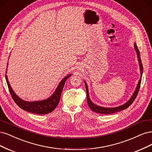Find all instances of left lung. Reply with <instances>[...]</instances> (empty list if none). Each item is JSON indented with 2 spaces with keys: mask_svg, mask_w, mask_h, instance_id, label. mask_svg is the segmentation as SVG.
Masks as SVG:
<instances>
[{
  "mask_svg": "<svg viewBox=\"0 0 152 152\" xmlns=\"http://www.w3.org/2000/svg\"><path fill=\"white\" fill-rule=\"evenodd\" d=\"M134 47L135 51L136 52L137 57H138L141 76H140V80L138 83V85H137V86H136V89H135V90L133 93V94L132 95L131 97L130 98L128 102H126L125 104H124L123 105H120V106H118V107H100V106H99V105L95 104L94 103H93L91 102V100H90V96H89L88 87V85L86 84V81L84 80L85 87H86V90L87 102H88V106L90 107V108L93 111H94L95 112H96V113L101 114H113V113H115V112H119L121 110H124V109L128 108V107H129L132 104H133V102H134L137 95H138V91H139L140 88L141 82V77H142V75H143V66H142V62H141V57H140V53L138 48V47H137L136 43H134Z\"/></svg>",
  "mask_w": 152,
  "mask_h": 152,
  "instance_id": "8db88e82",
  "label": "left lung"
}]
</instances>
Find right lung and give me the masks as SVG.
<instances>
[{
	"label": "right lung",
	"instance_id": "1",
	"mask_svg": "<svg viewBox=\"0 0 152 152\" xmlns=\"http://www.w3.org/2000/svg\"><path fill=\"white\" fill-rule=\"evenodd\" d=\"M8 66V63H7ZM7 69L6 74L7 73ZM72 74L68 75L65 76L61 81L59 84L57 86V88L56 89L53 94L48 99L38 100V101H33V102H28L23 100L21 98H19L14 91L11 88L9 82L8 81L7 76L6 75V80L7 84L9 88V90L10 91V94L12 96V99L15 102L16 104L24 110L31 112V113L37 114H47L50 113L54 110L56 107L58 105V102H59L61 95L62 94V91L63 90L64 86L66 81L69 78Z\"/></svg>",
	"mask_w": 152,
	"mask_h": 152
}]
</instances>
